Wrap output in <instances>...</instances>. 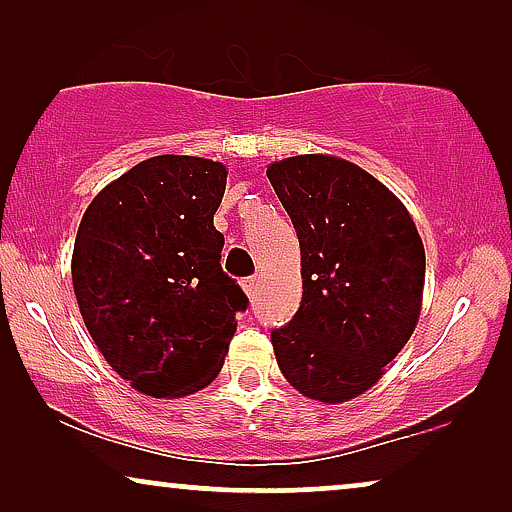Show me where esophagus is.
<instances>
[{"label":"esophagus","instance_id":"34e87169","mask_svg":"<svg viewBox=\"0 0 512 512\" xmlns=\"http://www.w3.org/2000/svg\"><path fill=\"white\" fill-rule=\"evenodd\" d=\"M242 286H244V291H247V296H254V293H256V277H247L242 282Z\"/></svg>","mask_w":512,"mask_h":512}]
</instances>
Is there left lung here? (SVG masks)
Instances as JSON below:
<instances>
[{"mask_svg":"<svg viewBox=\"0 0 512 512\" xmlns=\"http://www.w3.org/2000/svg\"><path fill=\"white\" fill-rule=\"evenodd\" d=\"M268 179L303 265L298 312L270 333L279 370L314 401H349L380 380L415 331L422 237L401 200L349 160L286 158Z\"/></svg>","mask_w":512,"mask_h":512,"instance_id":"left-lung-1","label":"left lung"}]
</instances>
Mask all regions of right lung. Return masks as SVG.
Segmentation results:
<instances>
[{"instance_id":"obj_1","label":"right lung","mask_w":512,"mask_h":512,"mask_svg":"<svg viewBox=\"0 0 512 512\" xmlns=\"http://www.w3.org/2000/svg\"><path fill=\"white\" fill-rule=\"evenodd\" d=\"M226 167L156 156L109 184L83 214L72 256L81 317L104 359L153 398L219 375L247 293L221 268L214 214Z\"/></svg>"}]
</instances>
